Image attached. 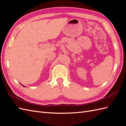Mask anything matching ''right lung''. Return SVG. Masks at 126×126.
<instances>
[{
  "mask_svg": "<svg viewBox=\"0 0 126 126\" xmlns=\"http://www.w3.org/2000/svg\"><path fill=\"white\" fill-rule=\"evenodd\" d=\"M22 86H24V87H25V86H23V85H22Z\"/></svg>",
  "mask_w": 126,
  "mask_h": 126,
  "instance_id": "1",
  "label": "right lung"
}]
</instances>
